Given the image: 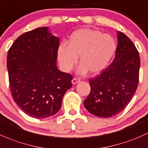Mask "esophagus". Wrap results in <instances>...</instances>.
<instances>
[{"label":"esophagus","mask_w":148,"mask_h":148,"mask_svg":"<svg viewBox=\"0 0 148 148\" xmlns=\"http://www.w3.org/2000/svg\"><path fill=\"white\" fill-rule=\"evenodd\" d=\"M78 82H80V79L77 78V77H74V78L72 80L73 84H75V83H78Z\"/></svg>","instance_id":"34e87169"}]
</instances>
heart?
Segmentation results:
<instances>
[{"label": "heart", "instance_id": "b5f03b06", "mask_svg": "<svg viewBox=\"0 0 148 148\" xmlns=\"http://www.w3.org/2000/svg\"><path fill=\"white\" fill-rule=\"evenodd\" d=\"M115 50V41L110 35L94 29H79L71 34L67 45L59 47L58 58L66 72L72 69L79 57V73L88 71L90 75H95L108 66Z\"/></svg>", "mask_w": 148, "mask_h": 148}]
</instances>
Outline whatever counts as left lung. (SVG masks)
Listing matches in <instances>:
<instances>
[{"instance_id":"obj_1","label":"left lung","mask_w":148,"mask_h":148,"mask_svg":"<svg viewBox=\"0 0 148 148\" xmlns=\"http://www.w3.org/2000/svg\"><path fill=\"white\" fill-rule=\"evenodd\" d=\"M117 36L115 59L101 74L89 79L90 92L84 100L87 110L100 118H111L123 111L139 82V53L126 35L118 31Z\"/></svg>"}]
</instances>
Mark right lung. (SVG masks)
<instances>
[{"instance_id":"obj_1","label":"right lung","mask_w":148,"mask_h":148,"mask_svg":"<svg viewBox=\"0 0 148 148\" xmlns=\"http://www.w3.org/2000/svg\"><path fill=\"white\" fill-rule=\"evenodd\" d=\"M59 38L47 27L26 32L8 52L7 68L12 97L30 117L46 118L58 112L72 87L71 74L57 68Z\"/></svg>"}]
</instances>
